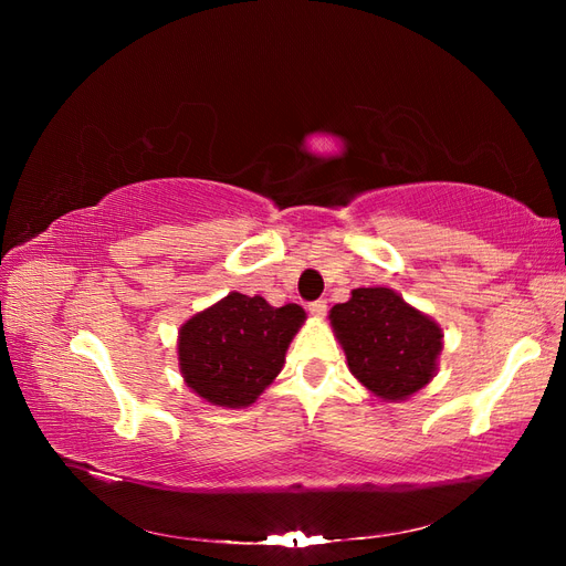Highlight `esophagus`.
Masks as SVG:
<instances>
[{"instance_id": "obj_1", "label": "esophagus", "mask_w": 566, "mask_h": 566, "mask_svg": "<svg viewBox=\"0 0 566 566\" xmlns=\"http://www.w3.org/2000/svg\"><path fill=\"white\" fill-rule=\"evenodd\" d=\"M325 312H328V304H325V300H316V302L310 304V314L312 316L321 318V316H325Z\"/></svg>"}]
</instances>
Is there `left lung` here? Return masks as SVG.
<instances>
[{"instance_id": "1", "label": "left lung", "mask_w": 566, "mask_h": 566, "mask_svg": "<svg viewBox=\"0 0 566 566\" xmlns=\"http://www.w3.org/2000/svg\"><path fill=\"white\" fill-rule=\"evenodd\" d=\"M354 378L385 401H403L434 378L441 328L389 287H356L331 310Z\"/></svg>"}]
</instances>
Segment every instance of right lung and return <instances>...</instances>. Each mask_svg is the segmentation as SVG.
I'll return each mask as SVG.
<instances>
[{"mask_svg":"<svg viewBox=\"0 0 566 566\" xmlns=\"http://www.w3.org/2000/svg\"><path fill=\"white\" fill-rule=\"evenodd\" d=\"M306 314L297 304L231 293L179 331V370L212 406L245 408L273 382Z\"/></svg>","mask_w":566,"mask_h":566,"instance_id":"add662e5","label":"right lung"}]
</instances>
